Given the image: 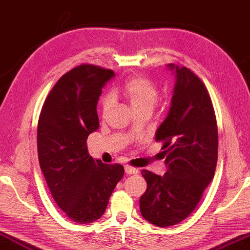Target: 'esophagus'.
Listing matches in <instances>:
<instances>
[{"label": "esophagus", "mask_w": 250, "mask_h": 250, "mask_svg": "<svg viewBox=\"0 0 250 250\" xmlns=\"http://www.w3.org/2000/svg\"><path fill=\"white\" fill-rule=\"evenodd\" d=\"M125 171L126 175H137L138 172V169L133 168V167H130V166H125Z\"/></svg>", "instance_id": "esophagus-1"}]
</instances>
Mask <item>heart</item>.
Listing matches in <instances>:
<instances>
[{"label":"heart","mask_w":250,"mask_h":250,"mask_svg":"<svg viewBox=\"0 0 250 250\" xmlns=\"http://www.w3.org/2000/svg\"><path fill=\"white\" fill-rule=\"evenodd\" d=\"M120 93L129 102L130 106L136 112L149 111L151 112L158 99V90L154 83L144 75H132L120 88ZM113 100L111 96H104L101 100L102 113L106 114L112 106Z\"/></svg>","instance_id":"obj_1"}]
</instances>
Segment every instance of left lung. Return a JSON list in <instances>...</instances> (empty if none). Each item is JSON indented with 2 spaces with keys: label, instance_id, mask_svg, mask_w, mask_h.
Returning <instances> with one entry per match:
<instances>
[{
  "label": "left lung",
  "instance_id": "1",
  "mask_svg": "<svg viewBox=\"0 0 250 250\" xmlns=\"http://www.w3.org/2000/svg\"><path fill=\"white\" fill-rule=\"evenodd\" d=\"M176 77L169 112L156 132L162 141L167 171L142 170L146 190L140 198L142 217L158 227L177 225L191 213L215 175L218 129L211 99L189 69L170 63Z\"/></svg>",
  "mask_w": 250,
  "mask_h": 250
}]
</instances>
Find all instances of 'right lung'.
<instances>
[{
	"mask_svg": "<svg viewBox=\"0 0 250 250\" xmlns=\"http://www.w3.org/2000/svg\"><path fill=\"white\" fill-rule=\"evenodd\" d=\"M112 70L81 64L59 79L42 106L38 154L51 195L78 224L98 220L125 169L93 159L86 139L99 128L98 100Z\"/></svg>",
	"mask_w": 250,
	"mask_h": 250,
	"instance_id": "obj_1",
	"label": "right lung"
}]
</instances>
